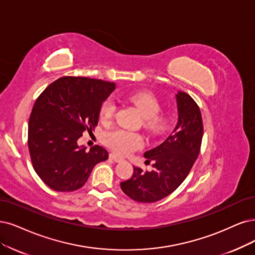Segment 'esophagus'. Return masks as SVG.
I'll return each instance as SVG.
<instances>
[{
    "label": "esophagus",
    "instance_id": "obj_1",
    "mask_svg": "<svg viewBox=\"0 0 255 255\" xmlns=\"http://www.w3.org/2000/svg\"><path fill=\"white\" fill-rule=\"evenodd\" d=\"M109 157L112 159V161H115L116 163H121V162H123V158H121V157H119L118 155H116V154H113V153H111L110 155H109Z\"/></svg>",
    "mask_w": 255,
    "mask_h": 255
}]
</instances>
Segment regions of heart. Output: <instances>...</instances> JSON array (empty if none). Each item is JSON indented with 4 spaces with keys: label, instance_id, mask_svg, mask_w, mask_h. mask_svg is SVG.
Returning a JSON list of instances; mask_svg holds the SVG:
<instances>
[{
    "label": "heart",
    "instance_id": "obj_1",
    "mask_svg": "<svg viewBox=\"0 0 255 255\" xmlns=\"http://www.w3.org/2000/svg\"><path fill=\"white\" fill-rule=\"evenodd\" d=\"M126 99L142 113V116L145 118L144 126L147 129L157 132L165 127V119L158 116L161 111V103L152 93L145 91L132 92L128 94ZM116 108V103L112 99L104 102L100 110L101 121L104 123L111 121L115 116ZM105 142L112 151L119 155H128L143 146V138L139 134L122 129H116L108 132Z\"/></svg>",
    "mask_w": 255,
    "mask_h": 255
}]
</instances>
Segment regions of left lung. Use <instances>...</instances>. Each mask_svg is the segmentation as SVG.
Segmentation results:
<instances>
[{
  "label": "left lung",
  "instance_id": "obj_1",
  "mask_svg": "<svg viewBox=\"0 0 255 255\" xmlns=\"http://www.w3.org/2000/svg\"><path fill=\"white\" fill-rule=\"evenodd\" d=\"M178 121L165 142L146 151L147 161L153 162L152 171L133 167V174L122 182L123 192L138 203H154L172 193L189 174L199 156L203 138L200 107L189 94H176Z\"/></svg>",
  "mask_w": 255,
  "mask_h": 255
}]
</instances>
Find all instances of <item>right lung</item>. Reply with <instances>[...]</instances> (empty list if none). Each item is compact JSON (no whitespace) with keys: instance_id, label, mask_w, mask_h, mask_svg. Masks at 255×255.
<instances>
[{"instance_id":"obj_1","label":"right lung","mask_w":255,"mask_h":255,"mask_svg":"<svg viewBox=\"0 0 255 255\" xmlns=\"http://www.w3.org/2000/svg\"><path fill=\"white\" fill-rule=\"evenodd\" d=\"M116 84L84 77L60 78L36 99L28 123V149L34 171L51 189L74 191L87 182L108 151L79 147L85 131L98 125L103 102Z\"/></svg>"}]
</instances>
